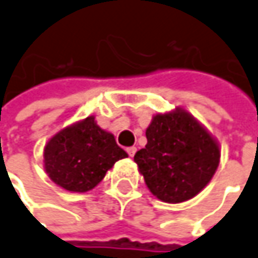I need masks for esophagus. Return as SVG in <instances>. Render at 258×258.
Here are the masks:
<instances>
[{
	"label": "esophagus",
	"mask_w": 258,
	"mask_h": 258,
	"mask_svg": "<svg viewBox=\"0 0 258 258\" xmlns=\"http://www.w3.org/2000/svg\"><path fill=\"white\" fill-rule=\"evenodd\" d=\"M126 152H127V155H129V156L133 157L135 156V153H136V148H135V146H132V148H127Z\"/></svg>",
	"instance_id": "obj_1"
}]
</instances>
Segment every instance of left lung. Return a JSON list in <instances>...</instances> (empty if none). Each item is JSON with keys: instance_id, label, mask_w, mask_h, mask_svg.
<instances>
[{"instance_id": "left-lung-1", "label": "left lung", "mask_w": 258, "mask_h": 258, "mask_svg": "<svg viewBox=\"0 0 258 258\" xmlns=\"http://www.w3.org/2000/svg\"><path fill=\"white\" fill-rule=\"evenodd\" d=\"M146 139L135 162L152 195L162 202L181 203L195 198L219 167V143L184 109L155 115Z\"/></svg>"}]
</instances>
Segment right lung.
<instances>
[{"instance_id": "obj_1", "label": "right lung", "mask_w": 258, "mask_h": 258, "mask_svg": "<svg viewBox=\"0 0 258 258\" xmlns=\"http://www.w3.org/2000/svg\"><path fill=\"white\" fill-rule=\"evenodd\" d=\"M127 157L115 136L96 125L95 117L62 129L44 148V167L62 189L77 193L92 190L117 160Z\"/></svg>"}]
</instances>
